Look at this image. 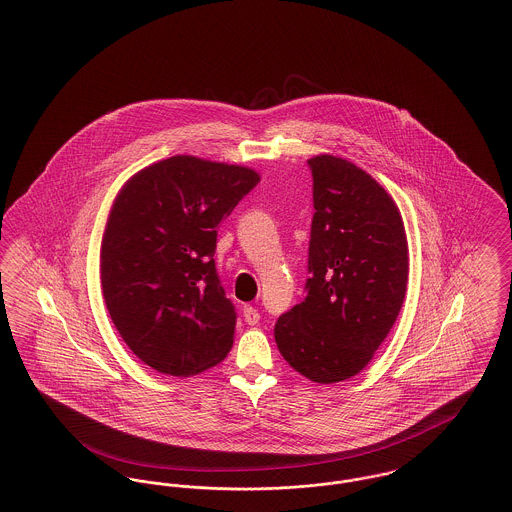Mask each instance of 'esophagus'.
<instances>
[{
	"mask_svg": "<svg viewBox=\"0 0 512 512\" xmlns=\"http://www.w3.org/2000/svg\"><path fill=\"white\" fill-rule=\"evenodd\" d=\"M243 319H245L247 325H257L259 319H261V315H259V311H257L253 305H245V307H243Z\"/></svg>",
	"mask_w": 512,
	"mask_h": 512,
	"instance_id": "obj_1",
	"label": "esophagus"
}]
</instances>
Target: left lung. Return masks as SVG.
Returning <instances> with one entry per match:
<instances>
[{"label":"left lung","mask_w":512,"mask_h":512,"mask_svg":"<svg viewBox=\"0 0 512 512\" xmlns=\"http://www.w3.org/2000/svg\"><path fill=\"white\" fill-rule=\"evenodd\" d=\"M313 176L305 300L280 315L274 340L303 377L331 385L358 375L400 313L408 241L391 195L356 164L321 154Z\"/></svg>","instance_id":"obj_1"}]
</instances>
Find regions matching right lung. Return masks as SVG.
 Returning <instances> with one entry per match:
<instances>
[{
	"label": "right lung",
	"mask_w": 512,
	"mask_h": 512,
	"mask_svg": "<svg viewBox=\"0 0 512 512\" xmlns=\"http://www.w3.org/2000/svg\"><path fill=\"white\" fill-rule=\"evenodd\" d=\"M259 180L245 166L178 154L121 187L100 247L102 294L152 369L197 375L230 352L236 309L214 265L216 232Z\"/></svg>",
	"instance_id": "1"
}]
</instances>
